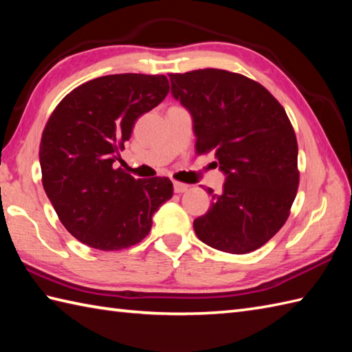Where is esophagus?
Listing matches in <instances>:
<instances>
[{
  "label": "esophagus",
  "instance_id": "34e87169",
  "mask_svg": "<svg viewBox=\"0 0 352 352\" xmlns=\"http://www.w3.org/2000/svg\"><path fill=\"white\" fill-rule=\"evenodd\" d=\"M189 189V186L188 184H184V183H178V182H175L174 183V190H175V193H183V192H186Z\"/></svg>",
  "mask_w": 352,
  "mask_h": 352
}]
</instances>
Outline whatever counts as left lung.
Returning <instances> with one entry per match:
<instances>
[{"mask_svg": "<svg viewBox=\"0 0 352 352\" xmlns=\"http://www.w3.org/2000/svg\"><path fill=\"white\" fill-rule=\"evenodd\" d=\"M169 78L174 98L192 113L197 153L213 151L226 174L219 195L207 189L210 210L193 221L198 239L230 254L256 251L287 221L300 186L286 110L242 74L207 68Z\"/></svg>", "mask_w": 352, "mask_h": 352, "instance_id": "8db88e82", "label": "left lung"}]
</instances>
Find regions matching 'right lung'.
Returning <instances> with one entry per match:
<instances>
[{
    "label": "right lung",
    "instance_id": "1",
    "mask_svg": "<svg viewBox=\"0 0 352 352\" xmlns=\"http://www.w3.org/2000/svg\"><path fill=\"white\" fill-rule=\"evenodd\" d=\"M168 92L164 76L98 77L66 95L45 125L39 148L45 193L63 227L91 248L119 251L139 243L157 208L172 198L169 178L134 180L115 168L136 119Z\"/></svg>",
    "mask_w": 352,
    "mask_h": 352
}]
</instances>
